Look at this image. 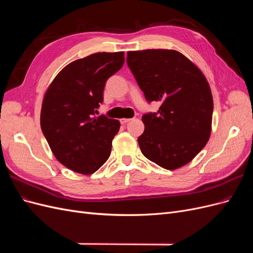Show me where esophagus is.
I'll list each match as a JSON object with an SVG mask.
<instances>
[{"label": "esophagus", "mask_w": 253, "mask_h": 253, "mask_svg": "<svg viewBox=\"0 0 253 253\" xmlns=\"http://www.w3.org/2000/svg\"><path fill=\"white\" fill-rule=\"evenodd\" d=\"M131 121V119L129 118H122V119H120V122L122 125H126V124H127V122H129Z\"/></svg>", "instance_id": "34e87169"}]
</instances>
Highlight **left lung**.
I'll return each mask as SVG.
<instances>
[{"label": "left lung", "mask_w": 253, "mask_h": 253, "mask_svg": "<svg viewBox=\"0 0 253 253\" xmlns=\"http://www.w3.org/2000/svg\"><path fill=\"white\" fill-rule=\"evenodd\" d=\"M126 62L157 113L142 116L138 137L141 153L164 169L189 164L210 138L213 98L205 75L192 61L174 49L127 51Z\"/></svg>", "instance_id": "obj_1"}]
</instances>
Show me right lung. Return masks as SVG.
<instances>
[{"label": "right lung", "instance_id": "obj_1", "mask_svg": "<svg viewBox=\"0 0 253 253\" xmlns=\"http://www.w3.org/2000/svg\"><path fill=\"white\" fill-rule=\"evenodd\" d=\"M125 52H96L59 72L45 91L40 124L59 163L82 175L95 173L109 159L119 120L94 117L105 82L124 65Z\"/></svg>", "mask_w": 253, "mask_h": 253}]
</instances>
